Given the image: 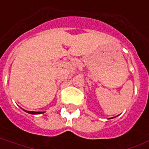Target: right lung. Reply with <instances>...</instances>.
Returning <instances> with one entry per match:
<instances>
[{
    "mask_svg": "<svg viewBox=\"0 0 149 149\" xmlns=\"http://www.w3.org/2000/svg\"><path fill=\"white\" fill-rule=\"evenodd\" d=\"M25 110V109H24ZM26 113H30V114H41V113H43L44 112H34V111H27V110H25Z\"/></svg>",
    "mask_w": 149,
    "mask_h": 149,
    "instance_id": "right-lung-1",
    "label": "right lung"
}]
</instances>
